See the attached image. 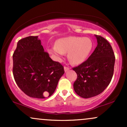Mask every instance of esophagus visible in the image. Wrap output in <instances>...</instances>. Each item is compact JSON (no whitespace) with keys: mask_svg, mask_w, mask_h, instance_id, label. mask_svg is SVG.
<instances>
[{"mask_svg":"<svg viewBox=\"0 0 127 127\" xmlns=\"http://www.w3.org/2000/svg\"><path fill=\"white\" fill-rule=\"evenodd\" d=\"M64 71L65 72H67L68 70H69V69H70V68L69 67H64Z\"/></svg>","mask_w":127,"mask_h":127,"instance_id":"obj_1","label":"esophagus"}]
</instances>
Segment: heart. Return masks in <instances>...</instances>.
<instances>
[{"label":"heart","mask_w":127,"mask_h":127,"mask_svg":"<svg viewBox=\"0 0 127 127\" xmlns=\"http://www.w3.org/2000/svg\"><path fill=\"white\" fill-rule=\"evenodd\" d=\"M93 47V42L89 37L68 36L59 39L48 51L57 61H60L67 53L68 60L73 64L78 65L88 59Z\"/></svg>","instance_id":"b5f03b06"}]
</instances>
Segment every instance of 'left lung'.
Masks as SVG:
<instances>
[{
  "instance_id": "obj_1",
  "label": "left lung",
  "mask_w": 127,
  "mask_h": 127,
  "mask_svg": "<svg viewBox=\"0 0 127 127\" xmlns=\"http://www.w3.org/2000/svg\"><path fill=\"white\" fill-rule=\"evenodd\" d=\"M95 36L97 40L95 50L87 60L73 68L78 75L74 90L85 98L101 94L110 84L114 71L115 57L111 45L104 37Z\"/></svg>"
}]
</instances>
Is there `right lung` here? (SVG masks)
Listing matches in <instances>:
<instances>
[{"instance_id": "add662e5", "label": "right lung", "mask_w": 127, "mask_h": 127, "mask_svg": "<svg viewBox=\"0 0 127 127\" xmlns=\"http://www.w3.org/2000/svg\"><path fill=\"white\" fill-rule=\"evenodd\" d=\"M12 57L14 79L26 95L45 98L54 93L64 67L44 51L38 36L19 40Z\"/></svg>"}]
</instances>
